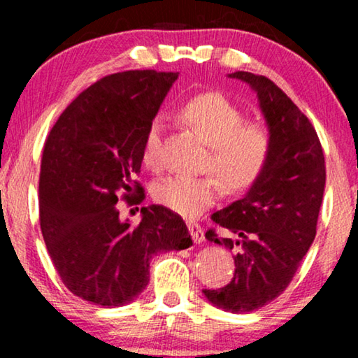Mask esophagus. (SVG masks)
Masks as SVG:
<instances>
[{
    "mask_svg": "<svg viewBox=\"0 0 358 358\" xmlns=\"http://www.w3.org/2000/svg\"><path fill=\"white\" fill-rule=\"evenodd\" d=\"M187 228H189V231H190V234H192V239L195 243H202L203 239H205V234H203V228L200 227L199 223H195V222H189L187 223Z\"/></svg>",
    "mask_w": 358,
    "mask_h": 358,
    "instance_id": "obj_1",
    "label": "esophagus"
}]
</instances>
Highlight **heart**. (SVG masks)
I'll return each instance as SVG.
<instances>
[{
    "instance_id": "heart-1",
    "label": "heart",
    "mask_w": 358,
    "mask_h": 358,
    "mask_svg": "<svg viewBox=\"0 0 358 358\" xmlns=\"http://www.w3.org/2000/svg\"><path fill=\"white\" fill-rule=\"evenodd\" d=\"M179 114L208 145L203 169L213 171L229 190L241 192L261 179L273 153V134L266 122L244 120L241 107L218 91L203 92L184 102ZM163 130L161 117H155L146 127L141 158L150 169H158L161 164ZM218 178L213 174L169 176L155 182L151 195L163 207L185 218H197L222 194Z\"/></svg>"
}]
</instances>
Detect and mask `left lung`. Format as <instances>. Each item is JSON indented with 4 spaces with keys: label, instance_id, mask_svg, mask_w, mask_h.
I'll use <instances>...</instances> for the list:
<instances>
[{
    "label": "left lung",
    "instance_id": "left-lung-1",
    "mask_svg": "<svg viewBox=\"0 0 358 358\" xmlns=\"http://www.w3.org/2000/svg\"><path fill=\"white\" fill-rule=\"evenodd\" d=\"M228 76L256 91L273 134V153L248 194L212 215L228 236L208 229L205 238L233 249L236 268L228 285L205 288L203 295L224 311L249 313L285 292L315 241L326 164L315 127L275 83L248 71Z\"/></svg>",
    "mask_w": 358,
    "mask_h": 358
}]
</instances>
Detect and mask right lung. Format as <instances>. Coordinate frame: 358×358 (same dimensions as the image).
Segmentation results:
<instances>
[{
  "instance_id": "add662e5",
  "label": "right lung",
  "mask_w": 358,
  "mask_h": 358,
  "mask_svg": "<svg viewBox=\"0 0 358 358\" xmlns=\"http://www.w3.org/2000/svg\"><path fill=\"white\" fill-rule=\"evenodd\" d=\"M179 73L131 70L104 76L63 110L43 146L41 229L62 282L97 306L134 301L150 282L155 254L192 246L178 213L141 208V222H120L117 202L145 197L140 173L146 127Z\"/></svg>"
}]
</instances>
